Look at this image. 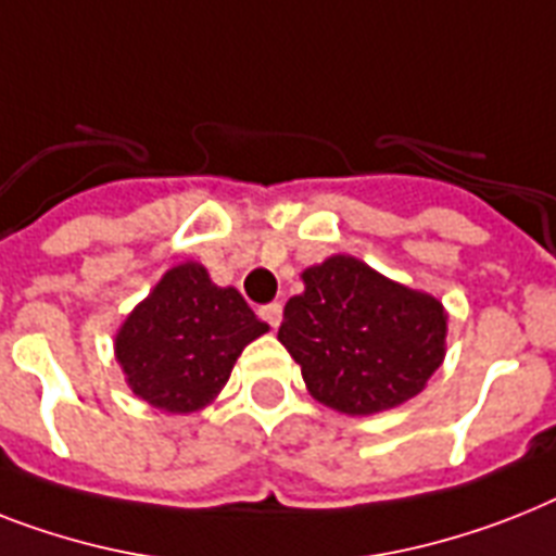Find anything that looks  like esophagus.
Instances as JSON below:
<instances>
[{"label": "esophagus", "mask_w": 556, "mask_h": 556, "mask_svg": "<svg viewBox=\"0 0 556 556\" xmlns=\"http://www.w3.org/2000/svg\"><path fill=\"white\" fill-rule=\"evenodd\" d=\"M260 317H263L270 328H279V323H282V305H279V302L263 305V308H260Z\"/></svg>", "instance_id": "1"}]
</instances>
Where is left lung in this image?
I'll return each mask as SVG.
<instances>
[{
  "instance_id": "left-lung-1",
  "label": "left lung",
  "mask_w": 556,
  "mask_h": 556,
  "mask_svg": "<svg viewBox=\"0 0 556 556\" xmlns=\"http://www.w3.org/2000/svg\"><path fill=\"white\" fill-rule=\"evenodd\" d=\"M305 291L282 311L277 340L302 368L308 394L368 417L417 396L445 359L448 311L351 254L300 274Z\"/></svg>"
}]
</instances>
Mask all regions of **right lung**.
Listing matches in <instances>:
<instances>
[{
	"label": "right lung",
	"instance_id": "add662e5",
	"mask_svg": "<svg viewBox=\"0 0 556 556\" xmlns=\"http://www.w3.org/2000/svg\"><path fill=\"white\" fill-rule=\"evenodd\" d=\"M268 333L237 288L216 286L205 265L162 274L114 337L125 382L151 408L193 414L225 388L248 342Z\"/></svg>",
	"mask_w": 556,
	"mask_h": 556
}]
</instances>
